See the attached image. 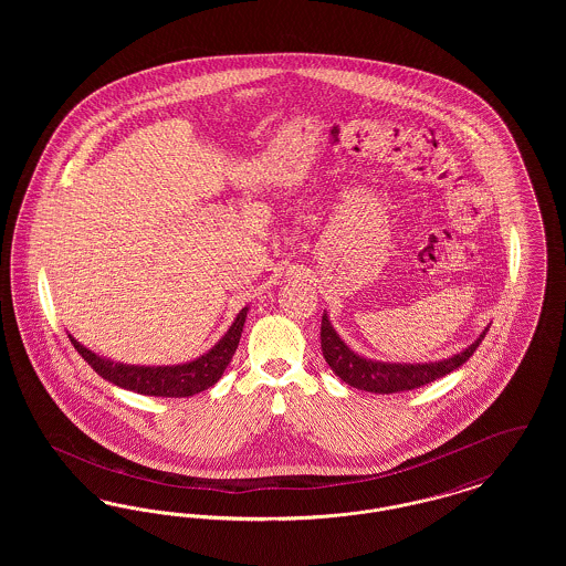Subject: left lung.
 <instances>
[{"instance_id":"1","label":"left lung","mask_w":566,"mask_h":566,"mask_svg":"<svg viewBox=\"0 0 566 566\" xmlns=\"http://www.w3.org/2000/svg\"><path fill=\"white\" fill-rule=\"evenodd\" d=\"M490 331V324L480 333V337L467 346L464 350L457 352L441 360H429V363H386L367 358L358 352L352 350L350 346L339 337L335 326L328 321V314H323V326H321V344H323L324 360L335 371V376L342 377L352 388L376 392V395H392L413 390L424 384H429L437 377L448 376L460 365H464L478 346L482 344L485 333Z\"/></svg>"}]
</instances>
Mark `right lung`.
<instances>
[{
	"mask_svg": "<svg viewBox=\"0 0 566 566\" xmlns=\"http://www.w3.org/2000/svg\"><path fill=\"white\" fill-rule=\"evenodd\" d=\"M248 305L240 310L229 331L216 342L214 346L206 354L197 356L189 363L180 365H127V363H116L106 356H99L81 342L67 333L70 342L78 350L82 358L112 384L134 390L137 395H148V397H171V399H182V397H192L197 392L208 390L214 386L216 381L222 377L227 365L231 363L233 354L238 350L240 337H242L243 323L248 316Z\"/></svg>",
	"mask_w": 566,
	"mask_h": 566,
	"instance_id": "1",
	"label": "right lung"
}]
</instances>
